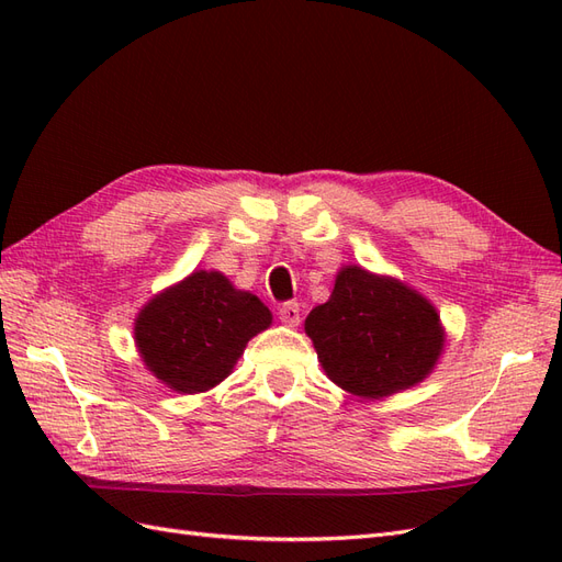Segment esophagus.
I'll return each instance as SVG.
<instances>
[{
	"mask_svg": "<svg viewBox=\"0 0 562 562\" xmlns=\"http://www.w3.org/2000/svg\"><path fill=\"white\" fill-rule=\"evenodd\" d=\"M279 318L285 326H297L300 323V304L297 302H283L279 307Z\"/></svg>",
	"mask_w": 562,
	"mask_h": 562,
	"instance_id": "obj_1",
	"label": "esophagus"
}]
</instances>
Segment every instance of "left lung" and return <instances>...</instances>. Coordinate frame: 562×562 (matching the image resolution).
Returning <instances> with one entry per match:
<instances>
[{
  "label": "left lung",
  "mask_w": 562,
  "mask_h": 562,
  "mask_svg": "<svg viewBox=\"0 0 562 562\" xmlns=\"http://www.w3.org/2000/svg\"><path fill=\"white\" fill-rule=\"evenodd\" d=\"M304 330L328 378L368 398L417 384L443 349L431 304L361 267L339 271L330 300L310 312Z\"/></svg>",
  "instance_id": "8db88e82"
}]
</instances>
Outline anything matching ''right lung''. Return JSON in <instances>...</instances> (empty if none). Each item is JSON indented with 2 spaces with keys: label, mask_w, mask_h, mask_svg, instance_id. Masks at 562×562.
<instances>
[{
  "label": "right lung",
  "mask_w": 562,
  "mask_h": 562,
  "mask_svg": "<svg viewBox=\"0 0 562 562\" xmlns=\"http://www.w3.org/2000/svg\"><path fill=\"white\" fill-rule=\"evenodd\" d=\"M271 323L252 293L217 271H194L151 300L135 321L145 366L176 391L196 394L223 382L244 347Z\"/></svg>",
  "instance_id": "1"
}]
</instances>
